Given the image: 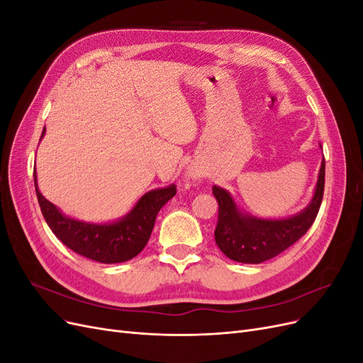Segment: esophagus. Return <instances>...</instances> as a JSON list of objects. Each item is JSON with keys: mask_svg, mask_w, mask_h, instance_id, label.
Listing matches in <instances>:
<instances>
[{"mask_svg": "<svg viewBox=\"0 0 363 363\" xmlns=\"http://www.w3.org/2000/svg\"><path fill=\"white\" fill-rule=\"evenodd\" d=\"M186 177H188L189 180H199L200 179V172L196 171V169H188L186 171Z\"/></svg>", "mask_w": 363, "mask_h": 363, "instance_id": "obj_1", "label": "esophagus"}]
</instances>
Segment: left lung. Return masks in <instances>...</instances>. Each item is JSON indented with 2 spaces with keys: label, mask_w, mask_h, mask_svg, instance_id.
I'll list each match as a JSON object with an SVG mask.
<instances>
[{
  "label": "left lung",
  "mask_w": 363,
  "mask_h": 363,
  "mask_svg": "<svg viewBox=\"0 0 363 363\" xmlns=\"http://www.w3.org/2000/svg\"><path fill=\"white\" fill-rule=\"evenodd\" d=\"M325 160L323 157L311 203L288 218H259L240 211L235 199L221 186L212 192L219 206L215 242L224 255L240 263H262L295 244L313 224L324 194Z\"/></svg>",
  "instance_id": "left-lung-1"
}]
</instances>
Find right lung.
<instances>
[{"mask_svg": "<svg viewBox=\"0 0 363 363\" xmlns=\"http://www.w3.org/2000/svg\"><path fill=\"white\" fill-rule=\"evenodd\" d=\"M45 136V128L40 139ZM38 201L51 232L62 242L91 260L100 263H121L138 256L151 236L156 216L177 192V186L148 191L138 200L131 211L112 223H86L65 215L39 191L36 169L33 172Z\"/></svg>", "mask_w": 363, "mask_h": 363, "instance_id": "add662e5", "label": "right lung"}]
</instances>
